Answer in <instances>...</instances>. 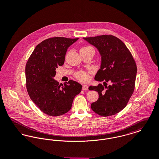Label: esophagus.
Here are the masks:
<instances>
[{"mask_svg":"<svg viewBox=\"0 0 159 159\" xmlns=\"http://www.w3.org/2000/svg\"><path fill=\"white\" fill-rule=\"evenodd\" d=\"M88 85H82V90L86 91V90H88Z\"/></svg>","mask_w":159,"mask_h":159,"instance_id":"obj_1","label":"esophagus"}]
</instances>
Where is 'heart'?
<instances>
[{
	"label": "heart",
	"mask_w": 159,
	"mask_h": 159,
	"mask_svg": "<svg viewBox=\"0 0 159 159\" xmlns=\"http://www.w3.org/2000/svg\"><path fill=\"white\" fill-rule=\"evenodd\" d=\"M89 48H92L90 46H86V47H84L82 49H89ZM93 49V48H92ZM75 77L80 80V81H83V82H86L88 80L89 77V73L88 72L84 71H80L77 72L75 74Z\"/></svg>",
	"instance_id": "heart-1"
}]
</instances>
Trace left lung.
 Instances as JSON below:
<instances>
[{
  "label": "left lung",
  "mask_w": 159,
  "mask_h": 159,
  "mask_svg": "<svg viewBox=\"0 0 159 159\" xmlns=\"http://www.w3.org/2000/svg\"><path fill=\"white\" fill-rule=\"evenodd\" d=\"M95 46L101 56V68L94 79L104 82L89 90L98 92L97 101L91 104V109L102 116H108L121 111L127 106L135 84L137 68L132 55L123 42L113 35L84 38ZM107 82L111 84L107 86Z\"/></svg>",
  "instance_id": "1"
}]
</instances>
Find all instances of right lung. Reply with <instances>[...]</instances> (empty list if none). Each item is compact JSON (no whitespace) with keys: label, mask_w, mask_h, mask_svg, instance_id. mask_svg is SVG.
<instances>
[{"label":"right lung","mask_w":159,"mask_h":159,"mask_svg":"<svg viewBox=\"0 0 159 159\" xmlns=\"http://www.w3.org/2000/svg\"><path fill=\"white\" fill-rule=\"evenodd\" d=\"M79 38L53 37L36 46L25 66L26 87L32 101L43 113L58 116L69 111L74 98L82 90L70 80L61 86L53 79L56 69L64 64L68 48Z\"/></svg>","instance_id":"1"}]
</instances>
